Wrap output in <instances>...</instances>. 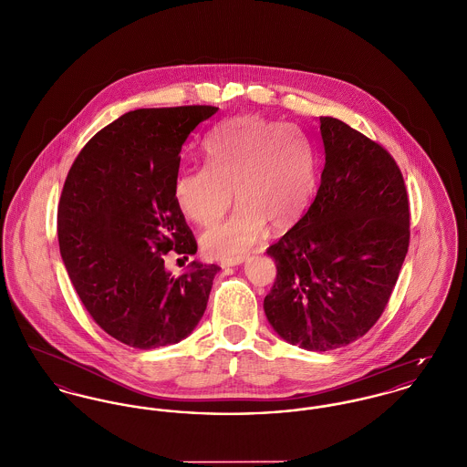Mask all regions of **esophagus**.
Masks as SVG:
<instances>
[{"instance_id":"esophagus-1","label":"esophagus","mask_w":467,"mask_h":467,"mask_svg":"<svg viewBox=\"0 0 467 467\" xmlns=\"http://www.w3.org/2000/svg\"><path fill=\"white\" fill-rule=\"evenodd\" d=\"M248 258L246 256H237V258H228V260H223L221 262V267H235V265H241L244 264Z\"/></svg>"}]
</instances>
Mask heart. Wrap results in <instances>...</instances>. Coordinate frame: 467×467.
I'll return each mask as SVG.
<instances>
[{"label":"heart","instance_id":"b5f03b06","mask_svg":"<svg viewBox=\"0 0 467 467\" xmlns=\"http://www.w3.org/2000/svg\"><path fill=\"white\" fill-rule=\"evenodd\" d=\"M207 166L182 168L173 198L187 219L211 224L239 209L200 237L213 258L243 254L264 234L292 226L310 200L313 173L306 147L285 125L258 115H241L218 125L203 141Z\"/></svg>","mask_w":467,"mask_h":467}]
</instances>
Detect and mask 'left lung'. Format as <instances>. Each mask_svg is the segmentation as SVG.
Segmentation results:
<instances>
[{"mask_svg": "<svg viewBox=\"0 0 467 467\" xmlns=\"http://www.w3.org/2000/svg\"><path fill=\"white\" fill-rule=\"evenodd\" d=\"M317 196L267 254L264 299L283 340L326 352L356 342L386 308L409 248V200L391 154L338 119L320 117Z\"/></svg>", "mask_w": 467, "mask_h": 467, "instance_id": "8db88e82", "label": "left lung"}]
</instances>
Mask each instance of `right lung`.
<instances>
[{
	"instance_id": "add662e5",
	"label": "right lung",
	"mask_w": 467,
	"mask_h": 467,
	"mask_svg": "<svg viewBox=\"0 0 467 467\" xmlns=\"http://www.w3.org/2000/svg\"><path fill=\"white\" fill-rule=\"evenodd\" d=\"M214 106L134 109L100 129L76 157L58 205L63 264L79 299L113 338L134 348L184 340L203 317L219 267L191 262L196 241L173 198L181 150Z\"/></svg>"
}]
</instances>
